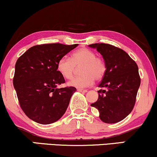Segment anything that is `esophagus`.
Wrapping results in <instances>:
<instances>
[{
	"mask_svg": "<svg viewBox=\"0 0 157 157\" xmlns=\"http://www.w3.org/2000/svg\"><path fill=\"white\" fill-rule=\"evenodd\" d=\"M78 91L80 92H82V93H86L87 92V90H83V89H78Z\"/></svg>",
	"mask_w": 157,
	"mask_h": 157,
	"instance_id": "1",
	"label": "esophagus"
}]
</instances>
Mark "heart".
Here are the masks:
<instances>
[{"mask_svg": "<svg viewBox=\"0 0 157 157\" xmlns=\"http://www.w3.org/2000/svg\"><path fill=\"white\" fill-rule=\"evenodd\" d=\"M80 67L82 75L72 79L68 85L76 88H85L94 83V79L99 81L103 78L106 65L102 58L96 56L92 50L82 48L73 52L71 59L63 57L57 64V70L64 78L70 79L74 74L75 67Z\"/></svg>", "mask_w": 157, "mask_h": 157, "instance_id": "b5f03b06", "label": "heart"}]
</instances>
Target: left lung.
<instances>
[{"mask_svg":"<svg viewBox=\"0 0 157 157\" xmlns=\"http://www.w3.org/2000/svg\"><path fill=\"white\" fill-rule=\"evenodd\" d=\"M102 56L106 71L98 91V99L91 106L99 111L100 119L105 123L119 122L131 113L140 85L138 67L128 54L111 44H94Z\"/></svg>","mask_w":157,"mask_h":157,"instance_id":"left-lung-1","label":"left lung"}]
</instances>
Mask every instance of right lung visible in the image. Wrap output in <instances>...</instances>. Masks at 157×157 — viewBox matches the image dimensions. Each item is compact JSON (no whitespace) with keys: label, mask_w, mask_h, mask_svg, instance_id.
Listing matches in <instances>:
<instances>
[{"label":"right lung","mask_w":157,"mask_h":157,"mask_svg":"<svg viewBox=\"0 0 157 157\" xmlns=\"http://www.w3.org/2000/svg\"><path fill=\"white\" fill-rule=\"evenodd\" d=\"M77 46L36 45L17 59L13 87L21 108L33 121L49 124L58 121L66 111L76 89L73 86L57 88L58 85L65 83V78L57 71V64Z\"/></svg>","instance_id":"add662e5"}]
</instances>
